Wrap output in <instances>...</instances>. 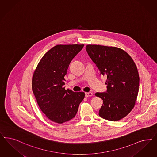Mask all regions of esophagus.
<instances>
[{"label":"esophagus","mask_w":157,"mask_h":157,"mask_svg":"<svg viewBox=\"0 0 157 157\" xmlns=\"http://www.w3.org/2000/svg\"><path fill=\"white\" fill-rule=\"evenodd\" d=\"M92 95H93V94H92V92H86V93H85V95H86V97L92 96Z\"/></svg>","instance_id":"obj_1"}]
</instances>
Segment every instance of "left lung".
Masks as SVG:
<instances>
[{
    "instance_id": "left-lung-1",
    "label": "left lung",
    "mask_w": 157,
    "mask_h": 157,
    "mask_svg": "<svg viewBox=\"0 0 157 157\" xmlns=\"http://www.w3.org/2000/svg\"><path fill=\"white\" fill-rule=\"evenodd\" d=\"M86 48L101 75L107 77L106 92L95 94L103 100L99 115L107 120L118 121L135 105L139 86L136 66L130 56L119 48L88 44Z\"/></svg>"
}]
</instances>
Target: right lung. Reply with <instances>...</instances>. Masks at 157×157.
I'll return each instance as SVG.
<instances>
[{
	"label": "right lung",
	"instance_id": "add662e5",
	"mask_svg": "<svg viewBox=\"0 0 157 157\" xmlns=\"http://www.w3.org/2000/svg\"><path fill=\"white\" fill-rule=\"evenodd\" d=\"M84 46H54L43 56L33 73L32 91L41 110L52 121L62 124L71 120L84 98V92L63 87L69 64Z\"/></svg>",
	"mask_w": 157,
	"mask_h": 157
}]
</instances>
